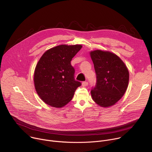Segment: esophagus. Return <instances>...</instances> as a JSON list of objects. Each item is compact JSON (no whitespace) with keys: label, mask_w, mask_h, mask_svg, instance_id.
<instances>
[{"label":"esophagus","mask_w":152,"mask_h":152,"mask_svg":"<svg viewBox=\"0 0 152 152\" xmlns=\"http://www.w3.org/2000/svg\"><path fill=\"white\" fill-rule=\"evenodd\" d=\"M82 86H87V85H88V82H86V81H83V82H82Z\"/></svg>","instance_id":"1"}]
</instances>
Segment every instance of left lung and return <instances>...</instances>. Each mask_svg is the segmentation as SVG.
<instances>
[{
	"label": "left lung",
	"instance_id": "left-lung-1",
	"mask_svg": "<svg viewBox=\"0 0 152 152\" xmlns=\"http://www.w3.org/2000/svg\"><path fill=\"white\" fill-rule=\"evenodd\" d=\"M96 75V83L91 90L93 100L102 107L117 103L124 94L129 83V71L114 53L97 50L90 52Z\"/></svg>",
	"mask_w": 152,
	"mask_h": 152
}]
</instances>
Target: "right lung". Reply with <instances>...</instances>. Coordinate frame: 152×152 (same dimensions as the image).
Instances as JSON below:
<instances>
[{
  "instance_id": "1",
  "label": "right lung",
  "mask_w": 152,
  "mask_h": 152,
  "mask_svg": "<svg viewBox=\"0 0 152 152\" xmlns=\"http://www.w3.org/2000/svg\"><path fill=\"white\" fill-rule=\"evenodd\" d=\"M81 45H60L47 50L39 59L34 72L37 94L48 104L62 107L70 102L81 82L75 79L72 58Z\"/></svg>"
}]
</instances>
